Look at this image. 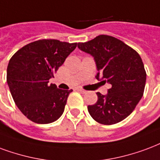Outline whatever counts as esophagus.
<instances>
[{
    "mask_svg": "<svg viewBox=\"0 0 160 160\" xmlns=\"http://www.w3.org/2000/svg\"><path fill=\"white\" fill-rule=\"evenodd\" d=\"M78 91L80 92H81V93H86L87 92V91H86V90H84V89H81V88H78Z\"/></svg>",
    "mask_w": 160,
    "mask_h": 160,
    "instance_id": "34e87169",
    "label": "esophagus"
}]
</instances>
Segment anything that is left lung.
<instances>
[{"mask_svg":"<svg viewBox=\"0 0 160 160\" xmlns=\"http://www.w3.org/2000/svg\"><path fill=\"white\" fill-rule=\"evenodd\" d=\"M78 48L94 58L97 80L111 84L106 95L98 92V102L88 112L96 121L113 125L131 114L142 98L146 71L140 55L123 41L101 35L78 43Z\"/></svg>","mask_w":160,"mask_h":160,"instance_id":"1","label":"left lung"}]
</instances>
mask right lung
I'll use <instances>...</instances> for the list:
<instances>
[{"instance_id":"1","label":"right lung","mask_w":160,"mask_h":160,"mask_svg":"<svg viewBox=\"0 0 160 160\" xmlns=\"http://www.w3.org/2000/svg\"><path fill=\"white\" fill-rule=\"evenodd\" d=\"M77 43L58 40H39L26 45L12 57L7 70V82L19 110L31 121L49 124L64 111L73 90H62L49 84Z\"/></svg>"}]
</instances>
